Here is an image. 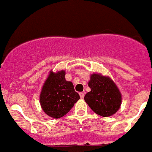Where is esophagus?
<instances>
[{"label":"esophagus","mask_w":152,"mask_h":152,"mask_svg":"<svg viewBox=\"0 0 152 152\" xmlns=\"http://www.w3.org/2000/svg\"><path fill=\"white\" fill-rule=\"evenodd\" d=\"M79 94H80V97L81 98H83L84 96H85V93L84 92H80Z\"/></svg>","instance_id":"esophagus-1"}]
</instances>
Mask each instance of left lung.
<instances>
[{
	"label": "left lung",
	"instance_id": "obj_1",
	"mask_svg": "<svg viewBox=\"0 0 152 152\" xmlns=\"http://www.w3.org/2000/svg\"><path fill=\"white\" fill-rule=\"evenodd\" d=\"M88 87L84 100L91 110L102 117H109L121 108L122 97L116 84L109 77L99 74L90 76Z\"/></svg>",
	"mask_w": 152,
	"mask_h": 152
}]
</instances>
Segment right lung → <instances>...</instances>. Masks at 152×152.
Segmentation results:
<instances>
[{"instance_id":"right-lung-1","label":"right lung","mask_w":152,"mask_h":152,"mask_svg":"<svg viewBox=\"0 0 152 152\" xmlns=\"http://www.w3.org/2000/svg\"><path fill=\"white\" fill-rule=\"evenodd\" d=\"M64 70L55 73L51 71L45 81L40 95L42 109L51 118L66 115L80 99L73 83L66 80Z\"/></svg>"}]
</instances>
